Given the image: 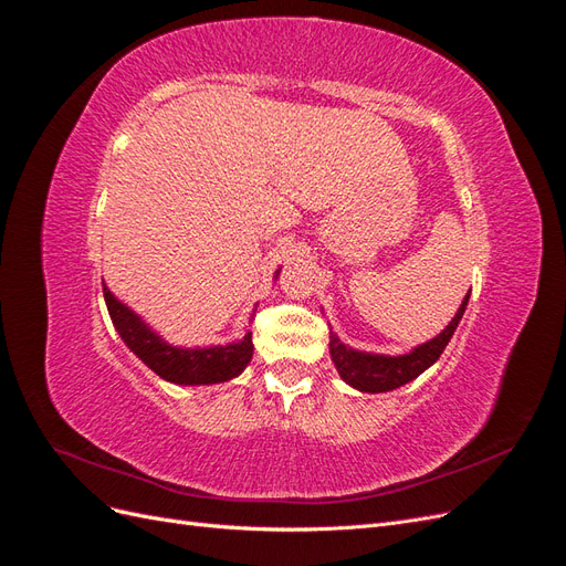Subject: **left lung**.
I'll list each match as a JSON object with an SVG mask.
<instances>
[{"mask_svg":"<svg viewBox=\"0 0 566 566\" xmlns=\"http://www.w3.org/2000/svg\"><path fill=\"white\" fill-rule=\"evenodd\" d=\"M471 292L463 296L461 306L457 315L449 321V325L440 332L438 337L428 339L426 344H418L409 354H399V356H387V354H370V352H358L352 349L349 344H344L335 332L329 329V356L332 364H335L339 378L352 385L358 392H389V389H397L401 385H407L416 380L418 375L426 373L434 360L440 358L444 352V346L452 339L454 329L461 321L463 311H467Z\"/></svg>","mask_w":566,"mask_h":566,"instance_id":"8db88e82","label":"left lung"}]
</instances>
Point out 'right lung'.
<instances>
[{
	"label": "right lung",
	"instance_id": "right-lung-1",
	"mask_svg": "<svg viewBox=\"0 0 566 566\" xmlns=\"http://www.w3.org/2000/svg\"><path fill=\"white\" fill-rule=\"evenodd\" d=\"M280 270L274 272L277 277ZM105 303L119 337L145 366L155 370L159 378L174 385H217L227 382L243 373L251 364L253 339L251 332L237 342L217 346H174L165 342L143 317L114 296L107 284H103Z\"/></svg>",
	"mask_w": 566,
	"mask_h": 566
}]
</instances>
